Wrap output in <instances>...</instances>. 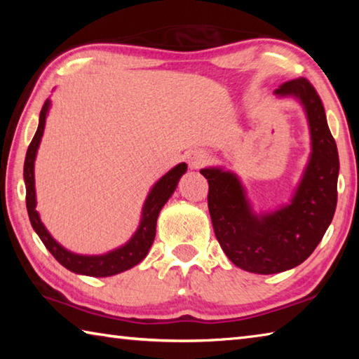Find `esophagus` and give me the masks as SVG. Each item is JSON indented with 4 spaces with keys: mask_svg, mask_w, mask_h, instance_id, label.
<instances>
[{
    "mask_svg": "<svg viewBox=\"0 0 359 359\" xmlns=\"http://www.w3.org/2000/svg\"><path fill=\"white\" fill-rule=\"evenodd\" d=\"M187 160H188V165H190V168L199 169L209 161V154H205L204 150H194V151H191V154H188Z\"/></svg>",
    "mask_w": 359,
    "mask_h": 359,
    "instance_id": "esophagus-1",
    "label": "esophagus"
}]
</instances>
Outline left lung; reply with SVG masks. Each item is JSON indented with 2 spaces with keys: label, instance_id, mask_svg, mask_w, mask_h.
Masks as SVG:
<instances>
[{
  "label": "left lung",
  "instance_id": "left-lung-1",
  "mask_svg": "<svg viewBox=\"0 0 359 359\" xmlns=\"http://www.w3.org/2000/svg\"><path fill=\"white\" fill-rule=\"evenodd\" d=\"M276 93L301 100L312 135L311 161L291 204L257 217L236 175L201 169L218 244L236 266L255 274H277L306 261L323 239L337 204L339 154L320 95L304 77L282 83Z\"/></svg>",
  "mask_w": 359,
  "mask_h": 359
}]
</instances>
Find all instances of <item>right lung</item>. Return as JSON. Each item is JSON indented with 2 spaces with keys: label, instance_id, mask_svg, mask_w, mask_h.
<instances>
[{
  "label": "right lung",
  "instance_id": "add662e5",
  "mask_svg": "<svg viewBox=\"0 0 359 359\" xmlns=\"http://www.w3.org/2000/svg\"><path fill=\"white\" fill-rule=\"evenodd\" d=\"M48 104L50 102L46 101L44 106L41 109L39 114V126L38 131L33 137V141L29 142L27 156H25V166H23V179H25L27 187V210L29 222H32L33 229L38 233L42 244L47 247V250L53 255L60 264L65 266L66 269H69L76 274H83L90 277H109L118 272H123L126 269H131L133 266L145 258L149 248L154 244L155 233H156V218L163 205L166 204L169 196L174 193L177 182L182 177V174L187 171L185 163L171 169L166 175L156 182L155 187L151 188L147 201L144 204L142 212V220L139 224V229L136 234L133 236V239L128 244L121 248H117L107 255H101V257H82V255H74L57 244L52 239V236L47 233L44 224L41 223L38 210H36V194H34V158L36 150H38L39 141L44 133L46 125V115L48 111Z\"/></svg>",
  "mask_w": 359,
  "mask_h": 359
}]
</instances>
